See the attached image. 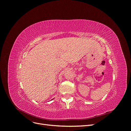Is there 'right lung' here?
Listing matches in <instances>:
<instances>
[{
    "label": "right lung",
    "mask_w": 131,
    "mask_h": 131,
    "mask_svg": "<svg viewBox=\"0 0 131 131\" xmlns=\"http://www.w3.org/2000/svg\"><path fill=\"white\" fill-rule=\"evenodd\" d=\"M52 100H53V99H52Z\"/></svg>",
    "instance_id": "add662e5"
}]
</instances>
